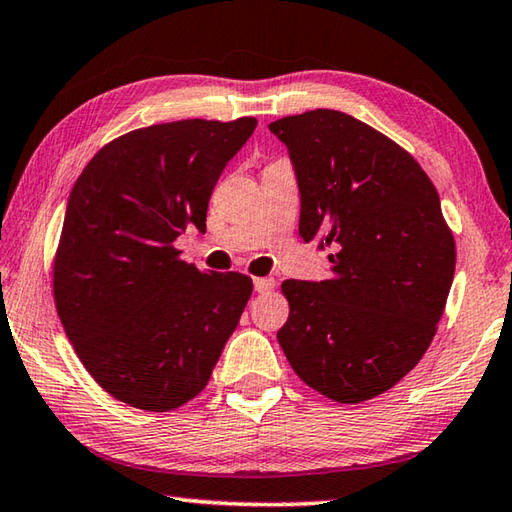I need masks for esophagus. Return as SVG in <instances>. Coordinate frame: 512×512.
<instances>
[{
    "instance_id": "obj_1",
    "label": "esophagus",
    "mask_w": 512,
    "mask_h": 512,
    "mask_svg": "<svg viewBox=\"0 0 512 512\" xmlns=\"http://www.w3.org/2000/svg\"><path fill=\"white\" fill-rule=\"evenodd\" d=\"M274 285H276V281L272 279V276H261V279H254L256 292H270Z\"/></svg>"
}]
</instances>
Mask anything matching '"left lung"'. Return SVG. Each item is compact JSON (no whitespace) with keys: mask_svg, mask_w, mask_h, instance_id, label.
<instances>
[{"mask_svg":"<svg viewBox=\"0 0 512 512\" xmlns=\"http://www.w3.org/2000/svg\"><path fill=\"white\" fill-rule=\"evenodd\" d=\"M270 132L297 173L301 238L333 249L328 281H283L276 337L308 387L371 400L414 369L443 317L456 247L441 200L407 150L351 114L312 110Z\"/></svg>","mask_w":512,"mask_h":512,"instance_id":"8db88e82","label":"left lung"}]
</instances>
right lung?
<instances>
[{
    "mask_svg": "<svg viewBox=\"0 0 512 512\" xmlns=\"http://www.w3.org/2000/svg\"><path fill=\"white\" fill-rule=\"evenodd\" d=\"M254 116L186 119L103 146L71 188L53 297L87 373L143 411L186 405L211 378L254 290L238 272L179 261L175 238L206 231L209 197Z\"/></svg>",
    "mask_w": 512,
    "mask_h": 512,
    "instance_id": "obj_1",
    "label": "right lung"
}]
</instances>
